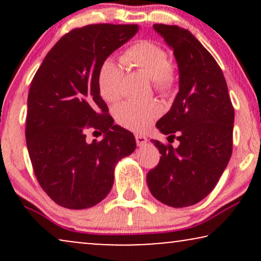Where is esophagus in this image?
<instances>
[{"label": "esophagus", "instance_id": "34e87169", "mask_svg": "<svg viewBox=\"0 0 261 261\" xmlns=\"http://www.w3.org/2000/svg\"><path fill=\"white\" fill-rule=\"evenodd\" d=\"M135 140H137L138 146H144L146 142H147V138L142 134H137L135 135Z\"/></svg>", "mask_w": 261, "mask_h": 261}]
</instances>
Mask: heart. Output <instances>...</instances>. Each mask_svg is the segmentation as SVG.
Here are the masks:
<instances>
[{"label":"heart","instance_id":"1","mask_svg":"<svg viewBox=\"0 0 261 261\" xmlns=\"http://www.w3.org/2000/svg\"><path fill=\"white\" fill-rule=\"evenodd\" d=\"M124 65L144 72L153 82L158 94L167 96L173 91L177 82L176 70L169 62L167 52L162 46L152 41H139L127 49L121 57ZM123 70L112 59H107L98 71V90L107 102H116L121 96ZM162 108L155 101H128L115 109L116 121L121 126L133 132H144L151 127Z\"/></svg>","mask_w":261,"mask_h":261}]
</instances>
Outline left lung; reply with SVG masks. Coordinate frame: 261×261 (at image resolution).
Listing matches in <instances>:
<instances>
[{"label": "left lung", "instance_id": "8db88e82", "mask_svg": "<svg viewBox=\"0 0 261 261\" xmlns=\"http://www.w3.org/2000/svg\"><path fill=\"white\" fill-rule=\"evenodd\" d=\"M153 28L172 48L179 71V91L156 122L167 141L151 140L162 154L147 173L151 194L173 208L206 197L226 170L233 149L234 108L222 70L188 30L155 23Z\"/></svg>", "mask_w": 261, "mask_h": 261}]
</instances>
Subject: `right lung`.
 <instances>
[{
  "label": "right lung",
  "mask_w": 261,
  "mask_h": 261,
  "mask_svg": "<svg viewBox=\"0 0 261 261\" xmlns=\"http://www.w3.org/2000/svg\"><path fill=\"white\" fill-rule=\"evenodd\" d=\"M138 24H89L60 38L31 83L26 141L35 177L57 204L85 209L105 199L114 170L137 147L133 133L114 124L98 90V71L138 33ZM103 133L88 143L86 130Z\"/></svg>",
  "instance_id": "1"
}]
</instances>
